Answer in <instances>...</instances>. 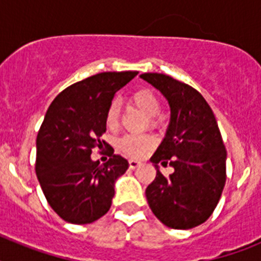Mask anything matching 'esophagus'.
<instances>
[{"mask_svg":"<svg viewBox=\"0 0 261 261\" xmlns=\"http://www.w3.org/2000/svg\"><path fill=\"white\" fill-rule=\"evenodd\" d=\"M140 166H141V162H140V161H135V159H130V161H129V168H132V170L140 167Z\"/></svg>","mask_w":261,"mask_h":261,"instance_id":"34e87169","label":"esophagus"}]
</instances>
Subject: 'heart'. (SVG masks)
I'll return each mask as SVG.
<instances>
[{
    "instance_id": "1",
    "label": "heart",
    "mask_w": 261,
    "mask_h": 261,
    "mask_svg": "<svg viewBox=\"0 0 261 261\" xmlns=\"http://www.w3.org/2000/svg\"><path fill=\"white\" fill-rule=\"evenodd\" d=\"M130 100L149 117L158 115L161 107H162L158 95L150 89L137 90L130 95ZM120 112H121L120 102L117 99H114L108 105L107 111H106L105 121L108 129L117 128L120 121ZM154 145H155V140L147 135H125L119 138V141H117L119 150L132 158H141L150 149H153Z\"/></svg>"
}]
</instances>
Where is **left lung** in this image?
<instances>
[{
  "label": "left lung",
  "mask_w": 261,
  "mask_h": 261,
  "mask_svg": "<svg viewBox=\"0 0 261 261\" xmlns=\"http://www.w3.org/2000/svg\"><path fill=\"white\" fill-rule=\"evenodd\" d=\"M140 77L168 100L171 119L163 141L150 161L156 176L146 188L154 216L171 229L188 230L208 220L226 181V149L213 111L190 85L159 73ZM170 163L174 172L165 177L158 163Z\"/></svg>",
  "instance_id": "1"
}]
</instances>
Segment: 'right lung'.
<instances>
[{"mask_svg":"<svg viewBox=\"0 0 261 261\" xmlns=\"http://www.w3.org/2000/svg\"><path fill=\"white\" fill-rule=\"evenodd\" d=\"M137 74L91 75L66 87L48 108L36 137L35 171L48 204L66 222L91 223L110 211L115 181L129 163L114 151L103 165L90 155L102 147L108 105Z\"/></svg>","mask_w":261,"mask_h":261,"instance_id":"obj_1","label":"right lung"}]
</instances>
